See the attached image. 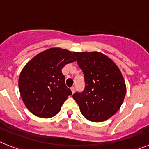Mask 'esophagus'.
I'll return each mask as SVG.
<instances>
[{
  "label": "esophagus",
  "mask_w": 149,
  "mask_h": 149,
  "mask_svg": "<svg viewBox=\"0 0 149 149\" xmlns=\"http://www.w3.org/2000/svg\"><path fill=\"white\" fill-rule=\"evenodd\" d=\"M71 91H72V93H74V91H75V88H74V87H72V88H71Z\"/></svg>",
  "instance_id": "34e87169"
}]
</instances>
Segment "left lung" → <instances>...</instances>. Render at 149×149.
I'll return each instance as SVG.
<instances>
[{"instance_id": "8db88e82", "label": "left lung", "mask_w": 149, "mask_h": 149, "mask_svg": "<svg viewBox=\"0 0 149 149\" xmlns=\"http://www.w3.org/2000/svg\"><path fill=\"white\" fill-rule=\"evenodd\" d=\"M83 71L85 87L73 98L82 115L92 122H103L113 116L121 107L126 87L119 68L104 54L74 52Z\"/></svg>"}]
</instances>
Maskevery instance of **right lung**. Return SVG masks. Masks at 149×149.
<instances>
[{
	"mask_svg": "<svg viewBox=\"0 0 149 149\" xmlns=\"http://www.w3.org/2000/svg\"><path fill=\"white\" fill-rule=\"evenodd\" d=\"M74 55L68 50L51 48L36 55L24 66L19 77V93L26 107L35 116H55L72 95L61 69L76 61Z\"/></svg>",
	"mask_w": 149,
	"mask_h": 149,
	"instance_id": "add662e5",
	"label": "right lung"
}]
</instances>
